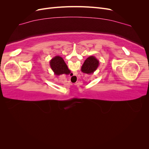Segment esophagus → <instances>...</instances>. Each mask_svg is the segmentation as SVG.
<instances>
[{
    "instance_id": "34e87169",
    "label": "esophagus",
    "mask_w": 149,
    "mask_h": 149,
    "mask_svg": "<svg viewBox=\"0 0 149 149\" xmlns=\"http://www.w3.org/2000/svg\"><path fill=\"white\" fill-rule=\"evenodd\" d=\"M73 78H76V76H73Z\"/></svg>"
}]
</instances>
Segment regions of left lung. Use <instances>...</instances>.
Here are the masks:
<instances>
[{"mask_svg": "<svg viewBox=\"0 0 149 149\" xmlns=\"http://www.w3.org/2000/svg\"><path fill=\"white\" fill-rule=\"evenodd\" d=\"M100 65V61L94 56H90L86 58L81 66V70L84 73L88 74H93Z\"/></svg>", "mask_w": 149, "mask_h": 149, "instance_id": "8db88e82", "label": "left lung"}]
</instances>
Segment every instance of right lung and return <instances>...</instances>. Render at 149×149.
Returning <instances> with one entry per match:
<instances>
[{"instance_id": "add662e5", "label": "right lung", "mask_w": 149, "mask_h": 149, "mask_svg": "<svg viewBox=\"0 0 149 149\" xmlns=\"http://www.w3.org/2000/svg\"><path fill=\"white\" fill-rule=\"evenodd\" d=\"M49 65L55 75L59 76L63 74H69L71 73V71L68 69L64 60L60 56L53 57L49 61Z\"/></svg>"}]
</instances>
